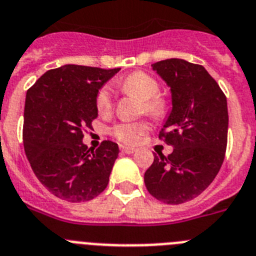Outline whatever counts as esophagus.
<instances>
[{
	"label": "esophagus",
	"instance_id": "1",
	"mask_svg": "<svg viewBox=\"0 0 256 256\" xmlns=\"http://www.w3.org/2000/svg\"><path fill=\"white\" fill-rule=\"evenodd\" d=\"M120 150H121L122 153H126V154H132L134 152H136L135 148H131V146H120Z\"/></svg>",
	"mask_w": 256,
	"mask_h": 256
}]
</instances>
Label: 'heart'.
<instances>
[{"label":"heart","mask_w":256,"mask_h":256,"mask_svg":"<svg viewBox=\"0 0 256 256\" xmlns=\"http://www.w3.org/2000/svg\"><path fill=\"white\" fill-rule=\"evenodd\" d=\"M118 86L128 94L136 95L143 100V108L146 113L153 117H161L166 112V104L161 98L157 96L160 91L158 82L144 72H132L128 77L118 82ZM112 88L104 86L96 95V108L104 113L112 108ZM150 128L146 121L138 122H118L110 128V134L126 144L136 143Z\"/></svg>","instance_id":"1"}]
</instances>
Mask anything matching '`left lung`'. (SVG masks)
Masks as SVG:
<instances>
[{
	"mask_svg": "<svg viewBox=\"0 0 256 256\" xmlns=\"http://www.w3.org/2000/svg\"><path fill=\"white\" fill-rule=\"evenodd\" d=\"M168 84L172 110L160 139L174 150L154 154L144 174L150 194L168 205H179L201 194L222 168L228 136L226 98L208 70L183 59L152 64Z\"/></svg>",
	"mask_w": 256,
	"mask_h": 256,
	"instance_id": "8db88e82",
	"label": "left lung"
}]
</instances>
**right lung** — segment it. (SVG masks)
Listing matches in <instances>:
<instances>
[{
  "label": "right lung",
  "mask_w": 256,
  "mask_h": 256,
  "mask_svg": "<svg viewBox=\"0 0 256 256\" xmlns=\"http://www.w3.org/2000/svg\"><path fill=\"white\" fill-rule=\"evenodd\" d=\"M120 70L66 64L48 70L26 91V156L42 186L59 198L88 201L108 186L118 146L104 140L92 150L82 139L98 117V92Z\"/></svg>",
  "instance_id": "add662e5"
}]
</instances>
